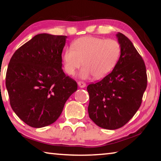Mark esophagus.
I'll use <instances>...</instances> for the list:
<instances>
[{
  "label": "esophagus",
  "instance_id": "34e87169",
  "mask_svg": "<svg viewBox=\"0 0 161 161\" xmlns=\"http://www.w3.org/2000/svg\"><path fill=\"white\" fill-rule=\"evenodd\" d=\"M78 85L80 88H84V87L86 86V84L84 82V81H78Z\"/></svg>",
  "mask_w": 161,
  "mask_h": 161
}]
</instances>
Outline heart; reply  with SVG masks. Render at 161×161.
I'll use <instances>...</instances> for the list:
<instances>
[{
  "mask_svg": "<svg viewBox=\"0 0 161 161\" xmlns=\"http://www.w3.org/2000/svg\"><path fill=\"white\" fill-rule=\"evenodd\" d=\"M120 55L121 45L116 40L83 37L76 40L72 48L65 50L62 59L67 75H75L83 64L81 78L86 79L93 75L94 78L100 79L114 69Z\"/></svg>",
  "mask_w": 161,
  "mask_h": 161,
  "instance_id": "1",
  "label": "heart"
}]
</instances>
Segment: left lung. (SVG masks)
<instances>
[{"label": "left lung", "instance_id": "1", "mask_svg": "<svg viewBox=\"0 0 161 161\" xmlns=\"http://www.w3.org/2000/svg\"><path fill=\"white\" fill-rule=\"evenodd\" d=\"M121 55L112 72L87 86L89 116L98 126L114 130L134 116L147 86L146 68L133 43L121 32L116 34Z\"/></svg>", "mask_w": 161, "mask_h": 161}]
</instances>
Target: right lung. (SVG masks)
Segmentation results:
<instances>
[{"label": "right lung", "instance_id": "1", "mask_svg": "<svg viewBox=\"0 0 161 161\" xmlns=\"http://www.w3.org/2000/svg\"><path fill=\"white\" fill-rule=\"evenodd\" d=\"M65 35L42 33L19 47L8 67L5 85L11 108L28 126L42 128L58 119L77 89L62 69Z\"/></svg>", "mask_w": 161, "mask_h": 161}]
</instances>
